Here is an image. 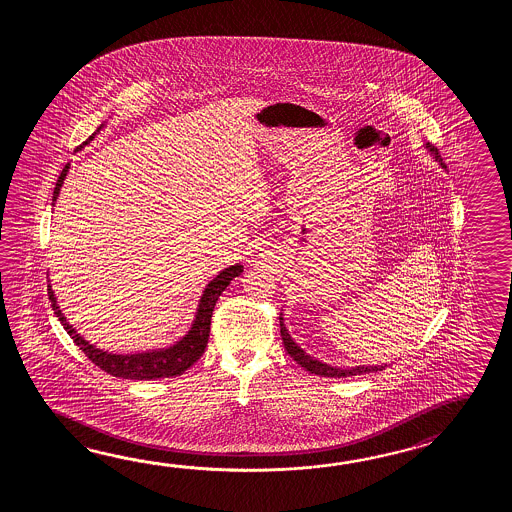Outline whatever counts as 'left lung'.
<instances>
[{
	"mask_svg": "<svg viewBox=\"0 0 512 512\" xmlns=\"http://www.w3.org/2000/svg\"><path fill=\"white\" fill-rule=\"evenodd\" d=\"M425 148L430 152V155H434L435 163H439L441 168H446V164L443 163V159H441V155H439L435 146H432L430 142H426ZM280 333H282L283 346L287 349V353L293 357V360H296L304 370L320 375V377H337V379H342V377H353V375H362V373H375V371H382L388 366V364H370V366L362 364V366H351V368H338V366H331V364H326L322 360L311 357L289 335V329L283 324V313H280Z\"/></svg>",
	"mask_w": 512,
	"mask_h": 512,
	"instance_id": "obj_1",
	"label": "left lung"
}]
</instances>
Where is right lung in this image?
Instances as JSON below:
<instances>
[{
    "label": "right lung",
    "instance_id": "add662e5",
    "mask_svg": "<svg viewBox=\"0 0 512 512\" xmlns=\"http://www.w3.org/2000/svg\"><path fill=\"white\" fill-rule=\"evenodd\" d=\"M104 128V124L98 128L86 142L84 146L95 139L98 131ZM67 163L62 170V174L56 181L55 192H53V207H55L56 199L60 196V188L66 181L67 172H69ZM243 272V265L236 263L230 265L227 269L219 272L214 280L208 282L205 291L201 294V300L197 304L196 316L190 329L186 331L183 338H179L175 344L168 348L150 349V351H141V353H111L104 349L97 348L95 344L87 342L86 338L78 333L75 327L67 322L66 315L62 313L60 305L56 302L55 291L49 285V300L55 309V315L62 322V326L69 333V337L75 340L78 348L86 353L87 359L93 364H97L100 370L106 371L113 377H122V379H135V381H153V379H166V377H177L181 373H185L194 362L201 359V355L205 353L208 344V333H210V320H212V311L216 307L221 293L227 289L236 276H240Z\"/></svg>",
    "mask_w": 512,
    "mask_h": 512
}]
</instances>
